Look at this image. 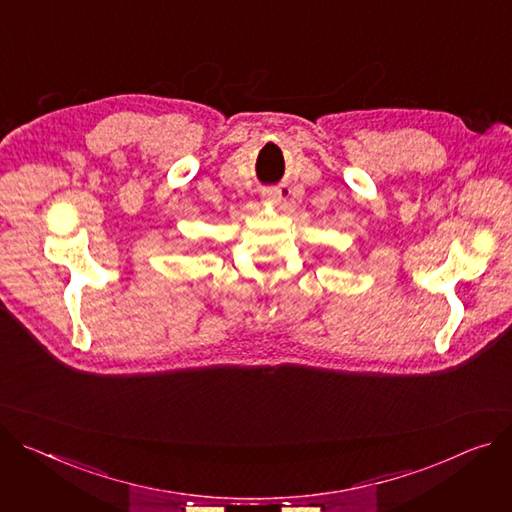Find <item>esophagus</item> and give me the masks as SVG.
Instances as JSON below:
<instances>
[{"instance_id": "esophagus-1", "label": "esophagus", "mask_w": 512, "mask_h": 512, "mask_svg": "<svg viewBox=\"0 0 512 512\" xmlns=\"http://www.w3.org/2000/svg\"><path fill=\"white\" fill-rule=\"evenodd\" d=\"M263 197H265L267 201H274V203H278V201L282 199V195H280L278 189H267V191L263 193Z\"/></svg>"}]
</instances>
